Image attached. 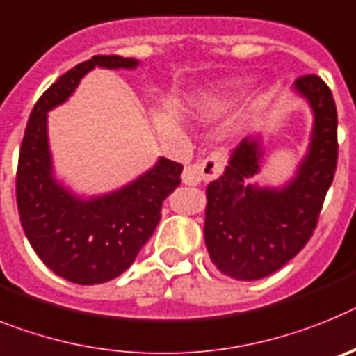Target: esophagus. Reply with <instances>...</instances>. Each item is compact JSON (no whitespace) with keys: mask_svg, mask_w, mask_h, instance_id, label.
<instances>
[{"mask_svg":"<svg viewBox=\"0 0 356 356\" xmlns=\"http://www.w3.org/2000/svg\"><path fill=\"white\" fill-rule=\"evenodd\" d=\"M224 170V156L220 152H213L200 163L186 166L182 172V182L188 186H197L202 181H211L218 177Z\"/></svg>","mask_w":356,"mask_h":356,"instance_id":"34e87169","label":"esophagus"}]
</instances>
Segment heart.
I'll return each mask as SVG.
<instances>
[{"label":"heart","instance_id":"1","mask_svg":"<svg viewBox=\"0 0 356 356\" xmlns=\"http://www.w3.org/2000/svg\"><path fill=\"white\" fill-rule=\"evenodd\" d=\"M242 88H243V82H231V84H227V86H222L220 92H216V95L209 97L208 100H204L202 109L204 111L220 109V107H224V105L229 102V98L233 97V95H236V92L240 91Z\"/></svg>","mask_w":356,"mask_h":356}]
</instances>
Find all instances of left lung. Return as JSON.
Returning <instances> with one entry per match:
<instances>
[{"instance_id":"obj_1","label":"left lung","mask_w":356,"mask_h":356,"mask_svg":"<svg viewBox=\"0 0 356 356\" xmlns=\"http://www.w3.org/2000/svg\"><path fill=\"white\" fill-rule=\"evenodd\" d=\"M314 116L308 150L285 186H259L261 136L231 150L224 174L206 188L204 242L215 267L233 280L254 281L281 268L307 245L337 168V107L317 75L293 82Z\"/></svg>"}]
</instances>
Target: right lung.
Returning a JSON list of instances; mask_svg holds the SVG:
<instances>
[{
    "label": "right lung",
    "instance_id": "obj_1",
    "mask_svg": "<svg viewBox=\"0 0 356 356\" xmlns=\"http://www.w3.org/2000/svg\"><path fill=\"white\" fill-rule=\"evenodd\" d=\"M140 60L95 55L44 91L24 131L15 195L21 225L42 264L64 280L98 285L131 267L161 218V204L181 184L182 165L159 157L125 186L102 195H76L55 177L48 113L63 105L95 67L134 70Z\"/></svg>",
    "mask_w": 356,
    "mask_h": 356
}]
</instances>
